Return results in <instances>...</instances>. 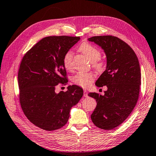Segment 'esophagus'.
I'll list each match as a JSON object with an SVG mask.
<instances>
[{
	"label": "esophagus",
	"instance_id": "1",
	"mask_svg": "<svg viewBox=\"0 0 156 156\" xmlns=\"http://www.w3.org/2000/svg\"><path fill=\"white\" fill-rule=\"evenodd\" d=\"M84 96L85 97H88V91L87 90H84Z\"/></svg>",
	"mask_w": 156,
	"mask_h": 156
}]
</instances>
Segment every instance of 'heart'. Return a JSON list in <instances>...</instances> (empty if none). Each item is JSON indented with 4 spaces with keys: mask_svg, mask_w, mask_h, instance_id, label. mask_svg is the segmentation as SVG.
Wrapping results in <instances>:
<instances>
[{
    "mask_svg": "<svg viewBox=\"0 0 156 156\" xmlns=\"http://www.w3.org/2000/svg\"><path fill=\"white\" fill-rule=\"evenodd\" d=\"M79 51L84 54L85 57L92 63V65L97 70H101L104 66V63L99 58L101 57L100 51L94 46L88 42L82 43ZM72 53L71 51H68L64 54L62 62L63 66L68 70H72L73 69L72 62ZM94 79V76L92 73H78L74 77V82L76 84L82 87H88L90 86L91 82Z\"/></svg>",
    "mask_w": 156,
    "mask_h": 156,
    "instance_id": "b5f03b06",
    "label": "heart"
}]
</instances>
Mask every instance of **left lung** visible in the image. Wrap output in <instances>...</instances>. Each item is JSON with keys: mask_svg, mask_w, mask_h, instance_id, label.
<instances>
[{"mask_svg": "<svg viewBox=\"0 0 156 156\" xmlns=\"http://www.w3.org/2000/svg\"><path fill=\"white\" fill-rule=\"evenodd\" d=\"M88 40L104 51L107 59L106 69L95 84L107 86L108 90L104 95L88 94L97 101L91 120L99 129L111 130L122 123L136 104L141 83L139 59L132 48L115 36H98Z\"/></svg>", "mask_w": 156, "mask_h": 156, "instance_id": "obj_1", "label": "left lung"}]
</instances>
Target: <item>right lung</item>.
Here are the masks:
<instances>
[{
  "label": "right lung",
  "instance_id": "right-lung-1",
  "mask_svg": "<svg viewBox=\"0 0 156 156\" xmlns=\"http://www.w3.org/2000/svg\"><path fill=\"white\" fill-rule=\"evenodd\" d=\"M80 37L48 36L41 40L23 56L18 72L20 100L28 120L46 130L63 127L69 112L83 96L77 85L68 87L66 92L57 93L59 83H66V70L62 59Z\"/></svg>",
  "mask_w": 156,
  "mask_h": 156
}]
</instances>
